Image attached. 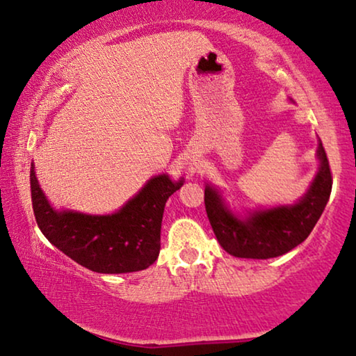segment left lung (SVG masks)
Returning a JSON list of instances; mask_svg holds the SVG:
<instances>
[{
	"label": "left lung",
	"instance_id": "1",
	"mask_svg": "<svg viewBox=\"0 0 356 356\" xmlns=\"http://www.w3.org/2000/svg\"><path fill=\"white\" fill-rule=\"evenodd\" d=\"M319 168L302 198L293 204L259 208L245 216L234 213L219 190L204 187V207L218 242L237 258L268 259L290 252L303 242L316 226L332 190L329 161L319 140Z\"/></svg>",
	"mask_w": 356,
	"mask_h": 356
}]
</instances>
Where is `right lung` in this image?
<instances>
[{
    "label": "right lung",
    "instance_id": "obj_1",
    "mask_svg": "<svg viewBox=\"0 0 356 356\" xmlns=\"http://www.w3.org/2000/svg\"><path fill=\"white\" fill-rule=\"evenodd\" d=\"M184 185L168 174L153 176L121 209L85 214L54 209L30 168L35 219L42 234L80 266L95 273L122 274L147 269L161 248V221L168 198Z\"/></svg>",
    "mask_w": 356,
    "mask_h": 356
}]
</instances>
